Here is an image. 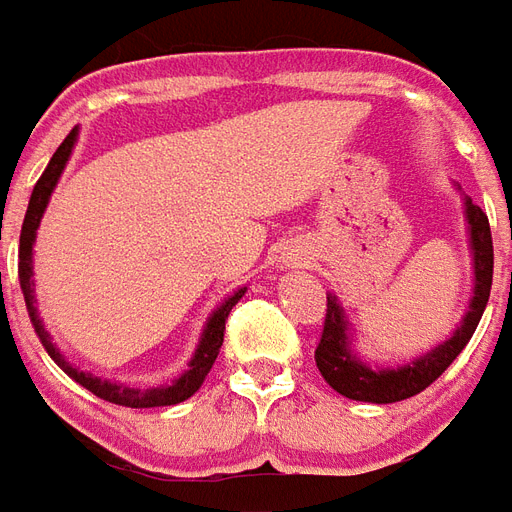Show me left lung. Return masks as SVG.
Returning a JSON list of instances; mask_svg holds the SVG:
<instances>
[{
  "instance_id": "1",
  "label": "left lung",
  "mask_w": 512,
  "mask_h": 512,
  "mask_svg": "<svg viewBox=\"0 0 512 512\" xmlns=\"http://www.w3.org/2000/svg\"><path fill=\"white\" fill-rule=\"evenodd\" d=\"M464 214L469 225V246H472V263H475V287L472 301L450 339L437 344L434 350L420 355L412 363H404L399 369H372L352 352L350 336H347V317L336 295H328L325 323L320 344L314 350L317 369L331 385L333 391L347 399L372 401V404H393L426 391L439 374L456 361L458 352L467 347L472 333L478 328L480 317L486 312L491 279H494V244H491V227L483 208L464 198Z\"/></svg>"
}]
</instances>
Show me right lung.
<instances>
[{"mask_svg":"<svg viewBox=\"0 0 512 512\" xmlns=\"http://www.w3.org/2000/svg\"><path fill=\"white\" fill-rule=\"evenodd\" d=\"M75 140H78V127L70 130V135L62 140V146L56 149V154L48 162V168L43 170V176L37 179L32 189V198H29V208H26L24 227H21V244H18V282H21V290H24L26 309H29V320H32L34 331L40 336L45 352L54 358L62 372L67 377H73L78 385H83L86 391H92L94 396L111 401V404H121V407H135V410H143V407H170V404H179V401L189 399L192 393L198 391L206 374L211 372V366L217 361L219 347H222V339H225V320L230 309L241 301V295L246 293V287L236 290V293L227 298L225 304L219 306L217 312L208 317L206 328L200 333L198 350L189 361V369L181 374L179 380L170 382V385H162V388H127V385H119V382H108L94 377L89 372H81V369H73L70 363L64 361V355L56 350V344L51 342V333L45 331L43 320L37 317V306H34V282H32V246L34 238H37V227H40V219H43L45 208H48V200H51V192H54L56 181L62 176L64 165L70 160V154L75 149Z\"/></svg>","mask_w":512,"mask_h":512,"instance_id":"obj_1","label":"right lung"}]
</instances>
